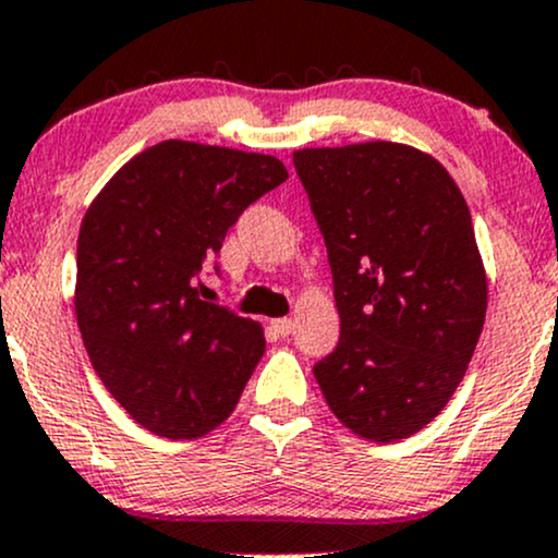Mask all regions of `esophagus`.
Listing matches in <instances>:
<instances>
[{
	"label": "esophagus",
	"mask_w": 558,
	"mask_h": 558,
	"mask_svg": "<svg viewBox=\"0 0 558 558\" xmlns=\"http://www.w3.org/2000/svg\"><path fill=\"white\" fill-rule=\"evenodd\" d=\"M271 329L277 335H281V338H287V335H292V329H295V325H292V319H274L271 322Z\"/></svg>",
	"instance_id": "1"
}]
</instances>
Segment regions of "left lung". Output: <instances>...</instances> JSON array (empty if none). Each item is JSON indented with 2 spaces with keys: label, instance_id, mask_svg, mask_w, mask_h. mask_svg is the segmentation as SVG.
I'll list each match as a JSON object with an SVG mask.
<instances>
[{
  "label": "left lung",
  "instance_id": "obj_1",
  "mask_svg": "<svg viewBox=\"0 0 558 558\" xmlns=\"http://www.w3.org/2000/svg\"><path fill=\"white\" fill-rule=\"evenodd\" d=\"M327 244L340 340L314 364L329 410L373 441L434 421L478 343L487 277L445 167L401 143L292 154Z\"/></svg>",
  "mask_w": 558,
  "mask_h": 558
}]
</instances>
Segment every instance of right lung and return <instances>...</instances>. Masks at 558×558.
<instances>
[{
	"mask_svg": "<svg viewBox=\"0 0 558 558\" xmlns=\"http://www.w3.org/2000/svg\"><path fill=\"white\" fill-rule=\"evenodd\" d=\"M284 181L268 154L161 141L89 205L76 322L95 373L143 428L196 439L236 407L266 338L257 322L202 301V274L239 215Z\"/></svg>",
	"mask_w": 558,
	"mask_h": 558,
	"instance_id": "1",
	"label": "right lung"
}]
</instances>
